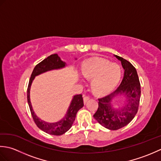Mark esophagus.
Instances as JSON below:
<instances>
[{
	"instance_id": "1",
	"label": "esophagus",
	"mask_w": 161,
	"mask_h": 161,
	"mask_svg": "<svg viewBox=\"0 0 161 161\" xmlns=\"http://www.w3.org/2000/svg\"><path fill=\"white\" fill-rule=\"evenodd\" d=\"M89 99H90V97L87 96V95H84V104H86L87 101L89 100Z\"/></svg>"
}]
</instances>
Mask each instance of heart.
Returning a JSON list of instances; mask_svg holds the SVG:
<instances>
[{"label":"heart","instance_id":"1","mask_svg":"<svg viewBox=\"0 0 161 161\" xmlns=\"http://www.w3.org/2000/svg\"><path fill=\"white\" fill-rule=\"evenodd\" d=\"M122 73V68L118 64L103 59H89L81 66V74L88 80H93L92 91L99 95L114 90L119 82Z\"/></svg>","mask_w":161,"mask_h":161}]
</instances>
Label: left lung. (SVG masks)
I'll return each instance as SVG.
<instances>
[{"label":"left lung","mask_w":161,"mask_h":161,"mask_svg":"<svg viewBox=\"0 0 161 161\" xmlns=\"http://www.w3.org/2000/svg\"><path fill=\"white\" fill-rule=\"evenodd\" d=\"M121 61L125 73L122 81L114 92L104 97L98 99V108L93 115L94 118L109 130H118L131 122L137 114L140 98L141 84L137 71L128 61L118 55H114ZM119 95H123L125 100L120 108H115L112 101Z\"/></svg>","instance_id":"obj_1"}]
</instances>
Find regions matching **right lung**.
Returning <instances> with one entry per match:
<instances>
[{"label":"right lung","mask_w":161,"mask_h":161,"mask_svg":"<svg viewBox=\"0 0 161 161\" xmlns=\"http://www.w3.org/2000/svg\"><path fill=\"white\" fill-rule=\"evenodd\" d=\"M66 66V64L64 61H61L57 54H51L50 56L47 57L46 59L43 60L42 62L37 64L35 67L29 81L27 97H28V105L33 119L40 129L50 135H62L71 128L75 119L77 111L84 107L82 95L80 94L74 95L66 114L62 119L55 122H47L40 119L33 110L31 102H30V88H31L32 81L36 76H38V75L47 71L61 69Z\"/></svg>","instance_id":"1"}]
</instances>
